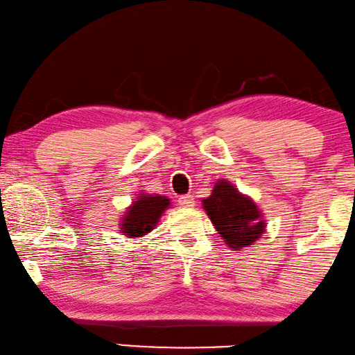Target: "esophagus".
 <instances>
[{
  "instance_id": "obj_1",
  "label": "esophagus",
  "mask_w": 355,
  "mask_h": 355,
  "mask_svg": "<svg viewBox=\"0 0 355 355\" xmlns=\"http://www.w3.org/2000/svg\"><path fill=\"white\" fill-rule=\"evenodd\" d=\"M178 204L182 207L191 209V207H194V198L191 196V194H184V196H180L178 198Z\"/></svg>"
}]
</instances>
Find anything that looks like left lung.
<instances>
[{
	"mask_svg": "<svg viewBox=\"0 0 355 355\" xmlns=\"http://www.w3.org/2000/svg\"><path fill=\"white\" fill-rule=\"evenodd\" d=\"M202 207L227 246L234 251L251 246L266 232L261 209L227 180H218L211 196L202 199Z\"/></svg>",
	"mask_w": 355,
	"mask_h": 355,
	"instance_id": "8db88e82",
	"label": "left lung"
}]
</instances>
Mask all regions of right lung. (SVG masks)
<instances>
[{"mask_svg":"<svg viewBox=\"0 0 355 355\" xmlns=\"http://www.w3.org/2000/svg\"><path fill=\"white\" fill-rule=\"evenodd\" d=\"M171 206V199L159 194H141L122 217V233L128 238H139L154 230L159 218Z\"/></svg>","mask_w":355,"mask_h":355,"instance_id":"add662e5","label":"right lung"}]
</instances>
